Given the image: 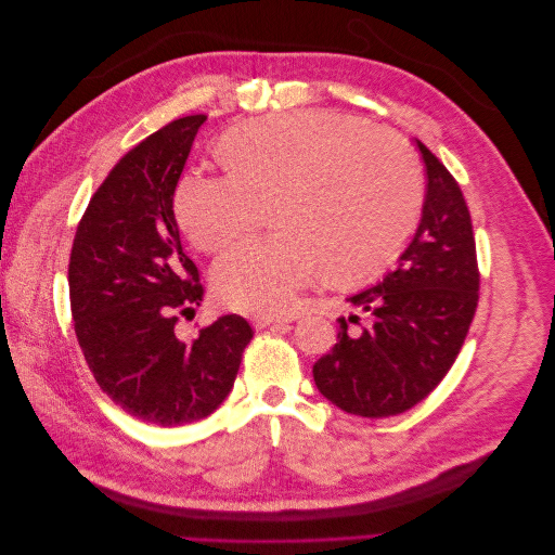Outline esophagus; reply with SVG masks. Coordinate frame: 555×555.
Wrapping results in <instances>:
<instances>
[{
    "label": "esophagus",
    "instance_id": "34e87169",
    "mask_svg": "<svg viewBox=\"0 0 555 555\" xmlns=\"http://www.w3.org/2000/svg\"><path fill=\"white\" fill-rule=\"evenodd\" d=\"M251 324H255L257 328H266V326H284V324H287V319H282V317H271V314H255V317H251Z\"/></svg>",
    "mask_w": 555,
    "mask_h": 555
}]
</instances>
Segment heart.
I'll list each match as a JSON object with an SVG mask.
<instances>
[{"instance_id": "heart-1", "label": "heart", "mask_w": 555, "mask_h": 555, "mask_svg": "<svg viewBox=\"0 0 555 555\" xmlns=\"http://www.w3.org/2000/svg\"><path fill=\"white\" fill-rule=\"evenodd\" d=\"M229 176H184L178 222L204 251L247 236L273 206L268 238L247 241L217 261L212 287L243 312H284L324 271L359 280L389 263L412 233L424 173L396 131L357 117L294 111L229 129L220 141Z\"/></svg>"}]
</instances>
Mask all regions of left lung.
Segmentation results:
<instances>
[{"instance_id":"left-lung-1","label":"left lung","mask_w":555,"mask_h":555,"mask_svg":"<svg viewBox=\"0 0 555 555\" xmlns=\"http://www.w3.org/2000/svg\"><path fill=\"white\" fill-rule=\"evenodd\" d=\"M416 147L428 182L414 238L382 282L347 298L367 312V326L351 333L340 317L338 343L312 365L322 396L357 416H393L422 402L456 361L479 300L463 192L422 141Z\"/></svg>"}]
</instances>
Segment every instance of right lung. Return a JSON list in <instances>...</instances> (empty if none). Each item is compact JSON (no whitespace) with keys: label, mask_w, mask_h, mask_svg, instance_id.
<instances>
[{"label":"right lung","mask_w":555,"mask_h":555,"mask_svg":"<svg viewBox=\"0 0 555 555\" xmlns=\"http://www.w3.org/2000/svg\"><path fill=\"white\" fill-rule=\"evenodd\" d=\"M206 115L150 133L117 162L78 222L69 259L72 317L102 391L145 424L173 428L212 414L236 382L251 326L224 314L194 340L176 324L204 300L184 255L173 194Z\"/></svg>","instance_id":"1"}]
</instances>
